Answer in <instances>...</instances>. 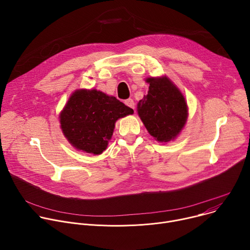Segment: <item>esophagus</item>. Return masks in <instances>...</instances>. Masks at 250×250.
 Listing matches in <instances>:
<instances>
[{
    "label": "esophagus",
    "instance_id": "obj_1",
    "mask_svg": "<svg viewBox=\"0 0 250 250\" xmlns=\"http://www.w3.org/2000/svg\"><path fill=\"white\" fill-rule=\"evenodd\" d=\"M125 104L127 106H129V108H131V109L134 110L135 104H134V102H133L132 99H127V100H125Z\"/></svg>",
    "mask_w": 250,
    "mask_h": 250
}]
</instances>
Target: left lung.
I'll return each instance as SVG.
<instances>
[{
    "label": "left lung",
    "instance_id": "left-lung-1",
    "mask_svg": "<svg viewBox=\"0 0 250 250\" xmlns=\"http://www.w3.org/2000/svg\"><path fill=\"white\" fill-rule=\"evenodd\" d=\"M147 95L137 104V114L147 131L159 142L174 140L188 119L185 97L166 76L149 77Z\"/></svg>",
    "mask_w": 250,
    "mask_h": 250
}]
</instances>
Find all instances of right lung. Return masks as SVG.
<instances>
[{"label":"right lung","mask_w":250,"mask_h":250,"mask_svg":"<svg viewBox=\"0 0 250 250\" xmlns=\"http://www.w3.org/2000/svg\"><path fill=\"white\" fill-rule=\"evenodd\" d=\"M133 110L96 89L76 90L60 113V127L71 146L99 155L112 138L116 122Z\"/></svg>","instance_id":"obj_1"}]
</instances>
